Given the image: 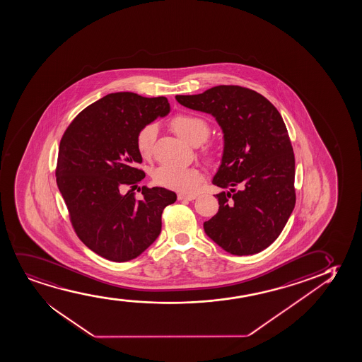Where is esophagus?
I'll return each instance as SVG.
<instances>
[{"label": "esophagus", "instance_id": "esophagus-1", "mask_svg": "<svg viewBox=\"0 0 362 362\" xmlns=\"http://www.w3.org/2000/svg\"><path fill=\"white\" fill-rule=\"evenodd\" d=\"M196 194H183V193H179L177 194V199L179 201H193V199H196Z\"/></svg>", "mask_w": 362, "mask_h": 362}]
</instances>
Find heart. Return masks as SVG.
Returning a JSON list of instances; mask_svg holds the SVG:
<instances>
[{"mask_svg": "<svg viewBox=\"0 0 362 362\" xmlns=\"http://www.w3.org/2000/svg\"><path fill=\"white\" fill-rule=\"evenodd\" d=\"M170 127L182 141L191 146H198L204 142L211 133V126L206 119L192 114L176 115L170 121ZM156 139V127L154 124H146L139 129L136 137V146L141 158H151ZM203 156L211 164H216L220 159V153L214 148H206ZM153 180L164 187L180 192L193 193L201 186L203 174L197 168H174L161 165L154 170Z\"/></svg>", "mask_w": 362, "mask_h": 362, "instance_id": "1", "label": "heart"}]
</instances>
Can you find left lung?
Returning a JSON list of instances; mask_svg holds the SVG:
<instances>
[{"mask_svg": "<svg viewBox=\"0 0 362 362\" xmlns=\"http://www.w3.org/2000/svg\"><path fill=\"white\" fill-rule=\"evenodd\" d=\"M180 104L216 117L224 132V154L213 183L219 211L204 231L236 256L263 251L278 238L296 202L295 156L279 111L259 93L218 86Z\"/></svg>", "mask_w": 362, "mask_h": 362, "instance_id": "8db88e82", "label": "left lung"}]
</instances>
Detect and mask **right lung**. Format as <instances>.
<instances>
[{"label":"right lung","mask_w":362,"mask_h":362,"mask_svg":"<svg viewBox=\"0 0 362 362\" xmlns=\"http://www.w3.org/2000/svg\"><path fill=\"white\" fill-rule=\"evenodd\" d=\"M169 111L165 96L111 93L81 111L61 138L56 182L71 224L109 261H131L146 251L160 233L165 206L176 201L163 187L143 186V199L132 192L146 177L138 168L137 133Z\"/></svg>","instance_id":"obj_1"}]
</instances>
